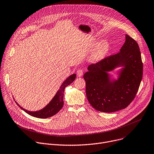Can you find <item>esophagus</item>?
Segmentation results:
<instances>
[{
  "mask_svg": "<svg viewBox=\"0 0 154 154\" xmlns=\"http://www.w3.org/2000/svg\"><path fill=\"white\" fill-rule=\"evenodd\" d=\"M83 74V71L82 69H79L77 71V77H82Z\"/></svg>",
  "mask_w": 154,
  "mask_h": 154,
  "instance_id": "1",
  "label": "esophagus"
}]
</instances>
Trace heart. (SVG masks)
Wrapping results in <instances>:
<instances>
[{
	"label": "heart",
	"instance_id": "b5f03b06",
	"mask_svg": "<svg viewBox=\"0 0 154 154\" xmlns=\"http://www.w3.org/2000/svg\"><path fill=\"white\" fill-rule=\"evenodd\" d=\"M109 44L106 42H102L97 45L90 55V61L92 63H97L102 60L109 51Z\"/></svg>",
	"mask_w": 154,
	"mask_h": 154
}]
</instances>
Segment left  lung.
<instances>
[{
	"label": "left lung",
	"instance_id": "left-lung-1",
	"mask_svg": "<svg viewBox=\"0 0 154 154\" xmlns=\"http://www.w3.org/2000/svg\"><path fill=\"white\" fill-rule=\"evenodd\" d=\"M118 67L117 79L109 72ZM83 75L88 102L96 110L114 112L134 100L143 77V65L136 42L125 35V42L116 54L88 67Z\"/></svg>",
	"mask_w": 154,
	"mask_h": 154
}]
</instances>
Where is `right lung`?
Wrapping results in <instances>:
<instances>
[{"instance_id":"add662e5","label":"right lung","mask_w":154,"mask_h":154,"mask_svg":"<svg viewBox=\"0 0 154 154\" xmlns=\"http://www.w3.org/2000/svg\"><path fill=\"white\" fill-rule=\"evenodd\" d=\"M76 74H73L70 75L68 78H67L61 84V85L60 87V89L58 90V91L56 93L54 96L53 97V99L50 101V102L43 109H42L39 110L37 111H29L27 110L22 107L20 106L16 102V103L18 104V106L27 114L29 115L37 117L40 119H46L50 117L53 116L56 114H57L58 112L62 109L64 104L63 101V97H64V91L65 90V88L68 86L69 85L72 83L74 80L75 79Z\"/></svg>"}]
</instances>
